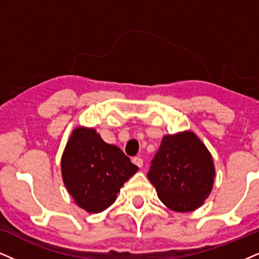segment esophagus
Here are the masks:
<instances>
[{
	"mask_svg": "<svg viewBox=\"0 0 259 259\" xmlns=\"http://www.w3.org/2000/svg\"><path fill=\"white\" fill-rule=\"evenodd\" d=\"M132 162L135 163L136 165H138V167H143V159L142 157H138V156H136V157L132 158Z\"/></svg>",
	"mask_w": 259,
	"mask_h": 259,
	"instance_id": "obj_1",
	"label": "esophagus"
}]
</instances>
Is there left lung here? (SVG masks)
Masks as SVG:
<instances>
[{
	"label": "left lung",
	"mask_w": 259,
	"mask_h": 259,
	"mask_svg": "<svg viewBox=\"0 0 259 259\" xmlns=\"http://www.w3.org/2000/svg\"><path fill=\"white\" fill-rule=\"evenodd\" d=\"M151 163L150 183L170 210L193 211L211 193L215 180L212 156L192 131L164 136Z\"/></svg>",
	"instance_id": "obj_1"
}]
</instances>
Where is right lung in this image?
Instances as JSON below:
<instances>
[{
  "label": "right lung",
  "instance_id": "right-lung-1",
  "mask_svg": "<svg viewBox=\"0 0 259 259\" xmlns=\"http://www.w3.org/2000/svg\"><path fill=\"white\" fill-rule=\"evenodd\" d=\"M138 167L92 127L72 131L61 157L63 184L76 205L90 213L108 209Z\"/></svg>",
  "mask_w": 259,
  "mask_h": 259
}]
</instances>
